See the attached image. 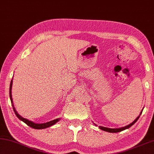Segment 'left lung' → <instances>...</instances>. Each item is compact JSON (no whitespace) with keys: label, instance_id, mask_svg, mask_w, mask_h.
Wrapping results in <instances>:
<instances>
[{"label":"left lung","instance_id":"1","mask_svg":"<svg viewBox=\"0 0 154 154\" xmlns=\"http://www.w3.org/2000/svg\"><path fill=\"white\" fill-rule=\"evenodd\" d=\"M142 111H143V110H142ZM142 111L141 112V113H140V114H139V116L135 120V121H134L132 122V123H131V124H129V125H127V126H125V127H121V128H110L104 127H101V126H100L99 128H100L101 130H103V131H106V132H109V133H118V132H121V131H124V130H125V129H127V128H128L129 127H131V126L135 124V122H136L137 121V120L139 119V116H140V115L141 114Z\"/></svg>","mask_w":154,"mask_h":154}]
</instances>
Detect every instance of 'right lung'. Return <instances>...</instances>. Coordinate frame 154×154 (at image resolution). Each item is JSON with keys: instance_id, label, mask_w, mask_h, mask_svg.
Wrapping results in <instances>:
<instances>
[{"instance_id": "add662e5", "label": "right lung", "mask_w": 154, "mask_h": 154, "mask_svg": "<svg viewBox=\"0 0 154 154\" xmlns=\"http://www.w3.org/2000/svg\"><path fill=\"white\" fill-rule=\"evenodd\" d=\"M12 85H13V80H11V83H10V88H9V96H10L11 102V103H12V106L13 107V110H14V112H15V115L17 116V118L19 120H21V121L24 122L25 123L27 124L28 126H29L30 127H32L33 128H35V129H42V128H46L50 127H51L52 125H54V124L57 123V122L59 121L60 119H54V120H53V121H51L50 122H46V123L37 124V123H34V122H33L32 121H29V120L24 119L23 117L21 116L17 112V111L15 110V108H14V106L13 104V98H12V95H11V89H12Z\"/></svg>"}]
</instances>
